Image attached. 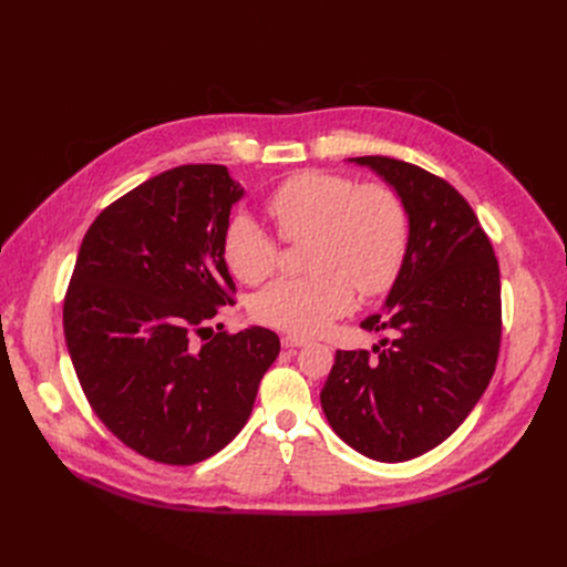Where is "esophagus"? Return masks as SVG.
I'll return each mask as SVG.
<instances>
[{"mask_svg": "<svg viewBox=\"0 0 567 567\" xmlns=\"http://www.w3.org/2000/svg\"><path fill=\"white\" fill-rule=\"evenodd\" d=\"M280 342H282L285 349H296V347H303L308 340H303V338H299V336H285Z\"/></svg>", "mask_w": 567, "mask_h": 567, "instance_id": "esophagus-1", "label": "esophagus"}]
</instances>
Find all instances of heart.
<instances>
[{"label":"heart","mask_w":567,"mask_h":567,"mask_svg":"<svg viewBox=\"0 0 567 567\" xmlns=\"http://www.w3.org/2000/svg\"><path fill=\"white\" fill-rule=\"evenodd\" d=\"M285 244L308 238V276L282 278L252 299V317L293 336H315L355 306V287L365 296L389 291L409 250V212L385 184L308 169L291 174L264 199ZM229 271L246 285L271 278L280 244L248 216L229 220L223 236Z\"/></svg>","instance_id":"heart-1"}]
</instances>
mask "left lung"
Returning <instances> with one entry per match:
<instances>
[{"instance_id": "left-lung-1", "label": "left lung", "mask_w": 567, "mask_h": 567, "mask_svg": "<svg viewBox=\"0 0 567 567\" xmlns=\"http://www.w3.org/2000/svg\"><path fill=\"white\" fill-rule=\"evenodd\" d=\"M402 197L411 234L385 312L398 331L370 351H338L321 389L336 434L377 462H406L449 439L494 374L501 347L498 261L468 202L445 178L398 158L361 156Z\"/></svg>"}]
</instances>
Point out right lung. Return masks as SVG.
Here are the masks:
<instances>
[{
  "label": "right lung",
  "instance_id": "1",
  "mask_svg": "<svg viewBox=\"0 0 567 567\" xmlns=\"http://www.w3.org/2000/svg\"><path fill=\"white\" fill-rule=\"evenodd\" d=\"M241 195L225 165H182L112 202L82 238L66 347L103 425L146 460L188 466L223 451L280 353L261 326L193 340L234 303L223 236Z\"/></svg>",
  "mask_w": 567,
  "mask_h": 567
}]
</instances>
